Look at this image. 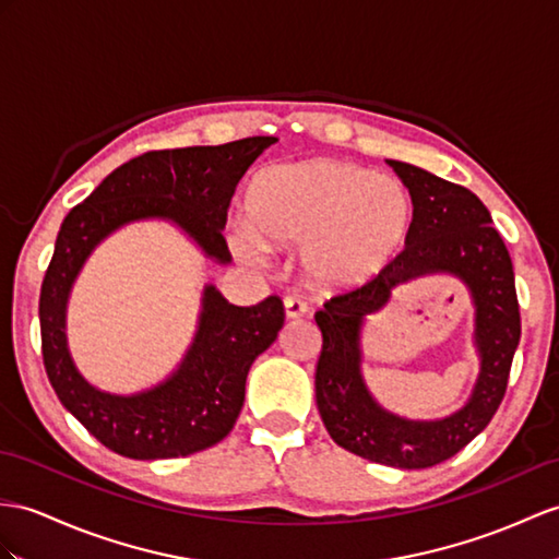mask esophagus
Listing matches in <instances>:
<instances>
[{
	"label": "esophagus",
	"instance_id": "esophagus-1",
	"mask_svg": "<svg viewBox=\"0 0 559 559\" xmlns=\"http://www.w3.org/2000/svg\"><path fill=\"white\" fill-rule=\"evenodd\" d=\"M306 312H308V308H306V304L301 301V298H296V296L284 298V316H287V320L304 318Z\"/></svg>",
	"mask_w": 559,
	"mask_h": 559
}]
</instances>
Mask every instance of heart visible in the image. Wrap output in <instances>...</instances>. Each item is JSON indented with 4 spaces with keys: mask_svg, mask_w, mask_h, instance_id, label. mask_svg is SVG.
<instances>
[{
    "mask_svg": "<svg viewBox=\"0 0 559 559\" xmlns=\"http://www.w3.org/2000/svg\"><path fill=\"white\" fill-rule=\"evenodd\" d=\"M247 227L229 247L247 263L263 249L301 247V272L312 289H362L403 253L415 203L396 177L356 163L310 158L258 173L243 197Z\"/></svg>",
    "mask_w": 559,
    "mask_h": 559,
    "instance_id": "b5f03b06",
    "label": "heart"
}]
</instances>
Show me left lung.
I'll return each instance as SVG.
<instances>
[{"mask_svg":"<svg viewBox=\"0 0 559 559\" xmlns=\"http://www.w3.org/2000/svg\"><path fill=\"white\" fill-rule=\"evenodd\" d=\"M386 163L415 203L411 239L374 282L330 298L316 312L322 332L316 401L330 437L346 451L379 465L425 469L462 451L496 415L520 346V304L508 247L481 199L413 163ZM427 274H451L468 287L480 374L468 403L455 414L411 420L386 412L366 389L361 330L366 316L383 309L393 290Z\"/></svg>","mask_w":559,"mask_h":559,"instance_id":"left-lung-1","label":"left lung"}]
</instances>
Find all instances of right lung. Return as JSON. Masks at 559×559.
<instances>
[{
  "mask_svg": "<svg viewBox=\"0 0 559 559\" xmlns=\"http://www.w3.org/2000/svg\"><path fill=\"white\" fill-rule=\"evenodd\" d=\"M275 138L221 146L148 152L122 163L66 215L39 292V330L49 382L59 401L94 439L132 460L192 455L221 443L241 413L253 360L277 338L284 306L267 296L235 306L206 284L192 344L163 382L111 393L87 382L68 348V298L87 258L120 227L175 225L217 265L229 263L223 239L235 187Z\"/></svg>",
  "mask_w": 559,
  "mask_h": 559,
  "instance_id": "add662e5",
  "label": "right lung"
}]
</instances>
